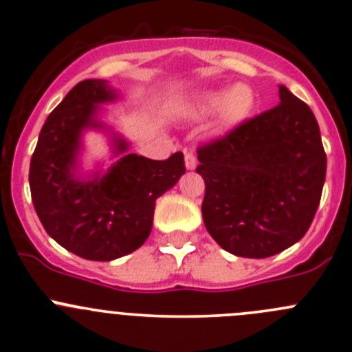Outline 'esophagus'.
<instances>
[{"instance_id": "obj_1", "label": "esophagus", "mask_w": 352, "mask_h": 352, "mask_svg": "<svg viewBox=\"0 0 352 352\" xmlns=\"http://www.w3.org/2000/svg\"><path fill=\"white\" fill-rule=\"evenodd\" d=\"M184 164H186V169H190V171L196 169V156L191 151H186V153H184Z\"/></svg>"}]
</instances>
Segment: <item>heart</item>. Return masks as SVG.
<instances>
[{
  "mask_svg": "<svg viewBox=\"0 0 352 352\" xmlns=\"http://www.w3.org/2000/svg\"><path fill=\"white\" fill-rule=\"evenodd\" d=\"M256 97L250 85L235 84L233 87L205 90L192 104L186 107V114L192 117H205L218 111L217 132L225 134L236 129L250 119L255 109Z\"/></svg>",
  "mask_w": 352,
  "mask_h": 352,
  "instance_id": "1",
  "label": "heart"
}]
</instances>
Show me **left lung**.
Instances as JSON below:
<instances>
[{"label": "left lung", "instance_id": "left-lung-1", "mask_svg": "<svg viewBox=\"0 0 352 352\" xmlns=\"http://www.w3.org/2000/svg\"><path fill=\"white\" fill-rule=\"evenodd\" d=\"M278 99L277 107L198 149L208 233L245 258H267L297 243L326 181L316 116L285 85H278Z\"/></svg>", "mask_w": 352, "mask_h": 352}]
</instances>
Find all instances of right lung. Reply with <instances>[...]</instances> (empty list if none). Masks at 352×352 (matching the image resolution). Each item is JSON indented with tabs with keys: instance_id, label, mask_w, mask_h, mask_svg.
Here are the masks:
<instances>
[{
	"instance_id": "add662e5",
	"label": "right lung",
	"mask_w": 352,
	"mask_h": 352,
	"mask_svg": "<svg viewBox=\"0 0 352 352\" xmlns=\"http://www.w3.org/2000/svg\"><path fill=\"white\" fill-rule=\"evenodd\" d=\"M119 99L107 80L78 82L41 127L30 162V190L41 225L58 245L96 262L138 250L153 230L156 199L186 173L183 153L154 161L100 119L102 104ZM109 134L116 161L104 170L81 168L83 134Z\"/></svg>"
}]
</instances>
